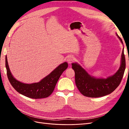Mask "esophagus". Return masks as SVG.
Masks as SVG:
<instances>
[{"mask_svg":"<svg viewBox=\"0 0 129 129\" xmlns=\"http://www.w3.org/2000/svg\"><path fill=\"white\" fill-rule=\"evenodd\" d=\"M75 57H73V56H69L68 57L67 60L68 63H69V64H71V63H72L73 62L75 61Z\"/></svg>","mask_w":129,"mask_h":129,"instance_id":"34e87169","label":"esophagus"}]
</instances>
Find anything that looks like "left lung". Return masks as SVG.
<instances>
[{
    "instance_id": "left-lung-1",
    "label": "left lung",
    "mask_w": 129,
    "mask_h": 129,
    "mask_svg": "<svg viewBox=\"0 0 129 129\" xmlns=\"http://www.w3.org/2000/svg\"><path fill=\"white\" fill-rule=\"evenodd\" d=\"M121 42L123 41L116 34ZM125 58L124 48L122 54L121 65L118 71L114 75L107 79H96L89 75L85 70L77 63H72V68L75 72L76 87L80 92L89 97H100L110 94L118 87L122 80L125 69Z\"/></svg>"
}]
</instances>
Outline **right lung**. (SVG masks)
Returning a JSON list of instances; mask_svg holds the SVG:
<instances>
[{"mask_svg":"<svg viewBox=\"0 0 129 129\" xmlns=\"http://www.w3.org/2000/svg\"><path fill=\"white\" fill-rule=\"evenodd\" d=\"M5 65L7 77L15 90L27 97L34 99L46 98L51 95L61 74L68 68V63L65 62L58 66L39 82L25 84L18 81L12 75L6 56Z\"/></svg>","mask_w":129,"mask_h":129,"instance_id":"1","label":"right lung"}]
</instances>
